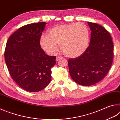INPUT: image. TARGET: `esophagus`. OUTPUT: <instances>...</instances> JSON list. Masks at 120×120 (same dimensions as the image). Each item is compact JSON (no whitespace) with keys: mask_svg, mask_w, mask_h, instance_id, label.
I'll use <instances>...</instances> for the list:
<instances>
[{"mask_svg":"<svg viewBox=\"0 0 120 120\" xmlns=\"http://www.w3.org/2000/svg\"><path fill=\"white\" fill-rule=\"evenodd\" d=\"M62 58L61 57V56H56V61H58V60H59L60 59H62Z\"/></svg>","mask_w":120,"mask_h":120,"instance_id":"34e87169","label":"esophagus"}]
</instances>
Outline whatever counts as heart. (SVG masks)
Returning <instances> with one entry per match:
<instances>
[{"mask_svg":"<svg viewBox=\"0 0 120 120\" xmlns=\"http://www.w3.org/2000/svg\"><path fill=\"white\" fill-rule=\"evenodd\" d=\"M88 43V28L81 22L54 26L49 30L48 35H42L40 39L41 47L47 53L56 54L59 44L63 54L71 58L82 55Z\"/></svg>","mask_w":120,"mask_h":120,"instance_id":"obj_1","label":"heart"}]
</instances>
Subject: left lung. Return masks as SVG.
Here are the masks:
<instances>
[{"label":"left lung","instance_id":"obj_1","mask_svg":"<svg viewBox=\"0 0 120 120\" xmlns=\"http://www.w3.org/2000/svg\"><path fill=\"white\" fill-rule=\"evenodd\" d=\"M91 30L90 43L86 51L76 58L68 59L71 78L84 86L93 85L102 80L112 66L114 45L109 32L103 26L88 22Z\"/></svg>","mask_w":120,"mask_h":120}]
</instances>
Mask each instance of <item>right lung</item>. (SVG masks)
<instances>
[{
	"mask_svg": "<svg viewBox=\"0 0 120 120\" xmlns=\"http://www.w3.org/2000/svg\"><path fill=\"white\" fill-rule=\"evenodd\" d=\"M45 22L30 24L14 32L7 40L5 60L10 75L24 90L37 92L51 80V68L56 56L46 54L41 48L40 39Z\"/></svg>",
	"mask_w": 120,
	"mask_h": 120,
	"instance_id": "add662e5",
	"label": "right lung"
}]
</instances>
